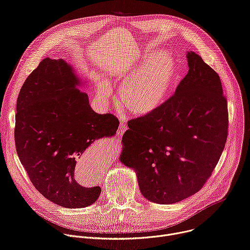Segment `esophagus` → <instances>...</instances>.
I'll return each instance as SVG.
<instances>
[{
	"label": "esophagus",
	"mask_w": 250,
	"mask_h": 250,
	"mask_svg": "<svg viewBox=\"0 0 250 250\" xmlns=\"http://www.w3.org/2000/svg\"><path fill=\"white\" fill-rule=\"evenodd\" d=\"M126 129H127V125H126V124H125V123H121L120 127H119V130H118V135H119V136H123Z\"/></svg>",
	"instance_id": "esophagus-1"
}]
</instances>
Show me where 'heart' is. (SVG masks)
<instances>
[{
  "mask_svg": "<svg viewBox=\"0 0 250 250\" xmlns=\"http://www.w3.org/2000/svg\"><path fill=\"white\" fill-rule=\"evenodd\" d=\"M179 76V64L172 53L149 47L136 62L123 66L114 74V80L121 84L119 98L125 108L133 116L148 117L171 100ZM97 84L103 95L110 94L106 79L98 77Z\"/></svg>",
  "mask_w": 250,
  "mask_h": 250,
  "instance_id": "obj_1",
  "label": "heart"
}]
</instances>
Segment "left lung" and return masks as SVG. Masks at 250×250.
<instances>
[{
	"instance_id": "left-lung-1",
	"label": "left lung",
	"mask_w": 250,
	"mask_h": 250,
	"mask_svg": "<svg viewBox=\"0 0 250 250\" xmlns=\"http://www.w3.org/2000/svg\"><path fill=\"white\" fill-rule=\"evenodd\" d=\"M189 71L163 109L127 123L120 160L141 194L170 205L199 192L225 148L229 114L221 79L194 51Z\"/></svg>"
}]
</instances>
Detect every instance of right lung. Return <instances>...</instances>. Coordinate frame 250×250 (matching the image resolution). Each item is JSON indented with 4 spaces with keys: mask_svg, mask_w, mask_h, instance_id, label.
Returning <instances> with one entry per match:
<instances>
[{
    "mask_svg": "<svg viewBox=\"0 0 250 250\" xmlns=\"http://www.w3.org/2000/svg\"><path fill=\"white\" fill-rule=\"evenodd\" d=\"M83 81L63 59H43L23 83L17 101L15 140L19 158L33 186L46 199L68 208L94 204L99 186L86 188L74 178L85 150L110 138L120 122L93 111Z\"/></svg>",
    "mask_w": 250,
    "mask_h": 250,
    "instance_id": "1",
    "label": "right lung"
}]
</instances>
